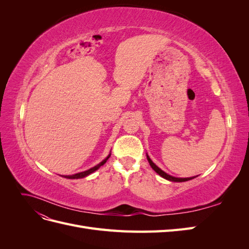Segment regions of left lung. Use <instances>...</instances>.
<instances>
[{"label":"left lung","mask_w":249,"mask_h":249,"mask_svg":"<svg viewBox=\"0 0 249 249\" xmlns=\"http://www.w3.org/2000/svg\"><path fill=\"white\" fill-rule=\"evenodd\" d=\"M147 157V160H148V163H149V165L150 166H152V168L158 173V175H160L162 178H166V179H168V180H171V182H186V180H189V179H192V178H194L195 177H193V178H175V177H171V176H169V175H167L166 172H164L163 170H161L159 167L157 166V165H155V163H153V161L149 159V157L148 156H146Z\"/></svg>","instance_id":"1"}]
</instances>
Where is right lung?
Returning a JSON list of instances; mask_svg holds the SVG:
<instances>
[{"label": "right lung", "mask_w": 249, "mask_h": 249, "mask_svg": "<svg viewBox=\"0 0 249 249\" xmlns=\"http://www.w3.org/2000/svg\"><path fill=\"white\" fill-rule=\"evenodd\" d=\"M110 156H111V154H110V155H109V156L106 158V159H105L103 162H101L100 164H97L96 166H94V167H92V168H90V169H88V170H86V171H83V172L76 173V175H72V176H66V177H64V178H85V177L89 176L90 173L94 172L95 170L99 169L101 166H103V165L107 162V160L109 159Z\"/></svg>", "instance_id": "add662e5"}]
</instances>
